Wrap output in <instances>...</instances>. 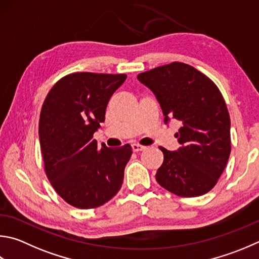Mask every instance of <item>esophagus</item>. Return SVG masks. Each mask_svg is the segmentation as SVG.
I'll return each mask as SVG.
<instances>
[{"label": "esophagus", "mask_w": 259, "mask_h": 259, "mask_svg": "<svg viewBox=\"0 0 259 259\" xmlns=\"http://www.w3.org/2000/svg\"><path fill=\"white\" fill-rule=\"evenodd\" d=\"M131 147H133V150L135 153H138V152H142V150H144L146 147L145 146H142V145H138V144H133L131 145Z\"/></svg>", "instance_id": "34e87169"}]
</instances>
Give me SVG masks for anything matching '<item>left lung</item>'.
<instances>
[{"instance_id": "obj_1", "label": "left lung", "mask_w": 259, "mask_h": 259, "mask_svg": "<svg viewBox=\"0 0 259 259\" xmlns=\"http://www.w3.org/2000/svg\"><path fill=\"white\" fill-rule=\"evenodd\" d=\"M161 105L165 123L182 124L176 134L181 147L159 146L164 161L156 181L180 197L207 194L218 183L231 153L230 115L218 86L189 64L172 62L138 74Z\"/></svg>"}]
</instances>
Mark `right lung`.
<instances>
[{
  "label": "right lung",
  "mask_w": 259,
  "mask_h": 259,
  "mask_svg": "<svg viewBox=\"0 0 259 259\" xmlns=\"http://www.w3.org/2000/svg\"><path fill=\"white\" fill-rule=\"evenodd\" d=\"M125 78L123 73L67 74L51 88L41 106L38 134L44 171L58 195L73 207H100L121 189L131 146L107 148L93 136Z\"/></svg>",
  "instance_id": "right-lung-1"
}]
</instances>
